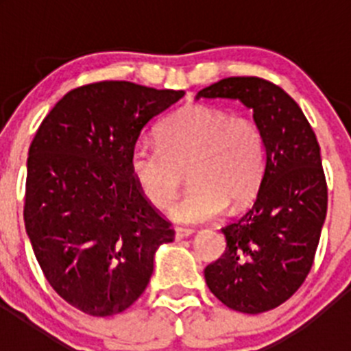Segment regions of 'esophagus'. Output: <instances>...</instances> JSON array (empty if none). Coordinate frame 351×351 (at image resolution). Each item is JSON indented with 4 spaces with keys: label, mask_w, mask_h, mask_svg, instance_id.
I'll use <instances>...</instances> for the list:
<instances>
[{
    "label": "esophagus",
    "mask_w": 351,
    "mask_h": 351,
    "mask_svg": "<svg viewBox=\"0 0 351 351\" xmlns=\"http://www.w3.org/2000/svg\"><path fill=\"white\" fill-rule=\"evenodd\" d=\"M193 234V230L191 228H182V226H178L176 228V239H184V237H190V235Z\"/></svg>",
    "instance_id": "34e87169"
}]
</instances>
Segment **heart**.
Masks as SVG:
<instances>
[{"instance_id": "b5f03b06", "label": "heart", "mask_w": 351, "mask_h": 351, "mask_svg": "<svg viewBox=\"0 0 351 351\" xmlns=\"http://www.w3.org/2000/svg\"><path fill=\"white\" fill-rule=\"evenodd\" d=\"M130 173L154 207L178 193L182 169L191 186L169 209L172 221L198 225L255 197L267 169L265 135L253 117L214 105H190L158 126V142L138 138L130 151Z\"/></svg>"}]
</instances>
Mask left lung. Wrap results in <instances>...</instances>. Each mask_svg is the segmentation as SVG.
<instances>
[{"label": "left lung", "mask_w": 351, "mask_h": 351, "mask_svg": "<svg viewBox=\"0 0 351 351\" xmlns=\"http://www.w3.org/2000/svg\"><path fill=\"white\" fill-rule=\"evenodd\" d=\"M232 98L253 110L267 144V169L256 200L221 228L226 250L204 271L226 308L258 315L278 308L311 271L327 216L320 145L299 105L260 77H228L197 93Z\"/></svg>", "instance_id": "1"}]
</instances>
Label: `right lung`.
I'll return each mask as SVG.
<instances>
[{
    "instance_id": "right-lung-1",
    "label": "right lung",
    "mask_w": 351,
    "mask_h": 351,
    "mask_svg": "<svg viewBox=\"0 0 351 351\" xmlns=\"http://www.w3.org/2000/svg\"><path fill=\"white\" fill-rule=\"evenodd\" d=\"M184 96L101 80L71 89L42 121L27 156L24 225L43 274L73 308L112 316L147 287L173 228L130 173L149 121Z\"/></svg>"
}]
</instances>
